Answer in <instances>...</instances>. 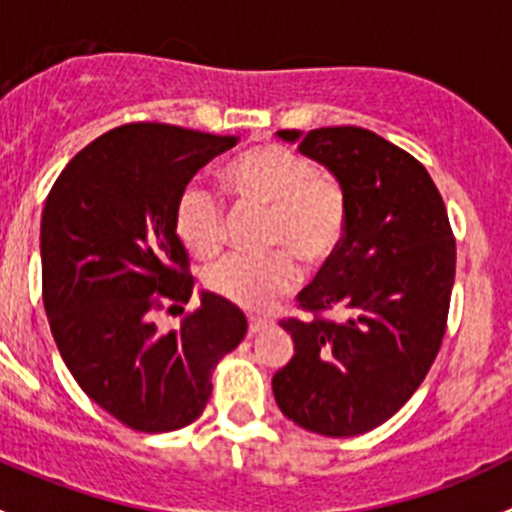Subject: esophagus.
I'll return each mask as SVG.
<instances>
[{"label":"esophagus","mask_w":512,"mask_h":512,"mask_svg":"<svg viewBox=\"0 0 512 512\" xmlns=\"http://www.w3.org/2000/svg\"><path fill=\"white\" fill-rule=\"evenodd\" d=\"M270 319H265V317H250V322H247V327H250V334H257V332H262V329H267L270 327Z\"/></svg>","instance_id":"34e87169"}]
</instances>
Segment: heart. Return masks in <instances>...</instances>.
<instances>
[{"label":"heart","instance_id":"1","mask_svg":"<svg viewBox=\"0 0 512 512\" xmlns=\"http://www.w3.org/2000/svg\"><path fill=\"white\" fill-rule=\"evenodd\" d=\"M223 188L240 208L265 210L262 247H285L317 265L342 242L347 230V190L337 175L317 170L309 158L285 146L250 148L225 163ZM225 208L213 190L190 183L175 200L173 227L185 250L213 257L223 245ZM299 270L284 250L262 257H225L205 270L203 282L218 297L247 312H270L292 292Z\"/></svg>","mask_w":512,"mask_h":512}]
</instances>
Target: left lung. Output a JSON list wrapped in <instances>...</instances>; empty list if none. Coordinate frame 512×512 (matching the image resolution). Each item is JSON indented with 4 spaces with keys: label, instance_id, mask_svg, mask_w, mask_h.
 <instances>
[{
    "label": "left lung",
    "instance_id": "left-lung-1",
    "mask_svg": "<svg viewBox=\"0 0 512 512\" xmlns=\"http://www.w3.org/2000/svg\"><path fill=\"white\" fill-rule=\"evenodd\" d=\"M347 190V230L297 294L314 319H282L294 356L272 376L289 421L322 436H359L389 421L426 379L456 277V240L428 170L359 126L277 131ZM348 319L329 323L324 308Z\"/></svg>",
    "mask_w": 512,
    "mask_h": 512
}]
</instances>
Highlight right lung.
Instances as JSON below:
<instances>
[{"label": "right lung", "mask_w": 512, "mask_h": 512, "mask_svg": "<svg viewBox=\"0 0 512 512\" xmlns=\"http://www.w3.org/2000/svg\"><path fill=\"white\" fill-rule=\"evenodd\" d=\"M235 136L128 123L98 136L56 178L41 213V294L61 359L91 401L143 433L178 431L203 414L213 371L247 319L213 292L180 329L193 294L175 200Z\"/></svg>", "instance_id": "1"}]
</instances>
